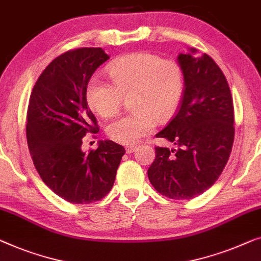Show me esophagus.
Here are the masks:
<instances>
[{"label":"esophagus","instance_id":"obj_1","mask_svg":"<svg viewBox=\"0 0 261 261\" xmlns=\"http://www.w3.org/2000/svg\"><path fill=\"white\" fill-rule=\"evenodd\" d=\"M135 149H137V147L133 146V145L127 146V147H126V153H127V154H130V153H133Z\"/></svg>","mask_w":261,"mask_h":261}]
</instances>
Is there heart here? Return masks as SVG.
Here are the masks:
<instances>
[{
  "label": "heart",
  "mask_w": 261,
  "mask_h": 261,
  "mask_svg": "<svg viewBox=\"0 0 261 261\" xmlns=\"http://www.w3.org/2000/svg\"><path fill=\"white\" fill-rule=\"evenodd\" d=\"M112 82L95 75L86 87L88 106L107 118L129 97L134 109L107 124L106 133L114 142L133 145L152 133L158 120L165 122L175 114L185 92L182 67L152 53H133L114 60L107 68Z\"/></svg>",
  "instance_id": "obj_1"
}]
</instances>
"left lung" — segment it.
Returning a JSON list of instances; mask_svg holds the SVG:
<instances>
[{
	"label": "left lung",
	"instance_id": "8db88e82",
	"mask_svg": "<svg viewBox=\"0 0 261 261\" xmlns=\"http://www.w3.org/2000/svg\"><path fill=\"white\" fill-rule=\"evenodd\" d=\"M177 59L186 86L182 103L156 134L176 148L156 146L147 173L160 194L188 200L212 187L224 171L234 141V108L228 82L211 56L180 54Z\"/></svg>",
	"mask_w": 261,
	"mask_h": 261
}]
</instances>
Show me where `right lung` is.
<instances>
[{
  "label": "right lung",
  "instance_id": "1",
  "mask_svg": "<svg viewBox=\"0 0 261 261\" xmlns=\"http://www.w3.org/2000/svg\"><path fill=\"white\" fill-rule=\"evenodd\" d=\"M108 59L102 48L63 53L41 73L30 94L25 133L34 166L55 194L77 205L99 201L109 193L126 152L111 140L88 154L81 150L84 137L99 133L86 87Z\"/></svg>",
  "mask_w": 261,
  "mask_h": 261
}]
</instances>
